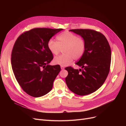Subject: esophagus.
I'll use <instances>...</instances> for the list:
<instances>
[{"instance_id":"esophagus-1","label":"esophagus","mask_w":126,"mask_h":126,"mask_svg":"<svg viewBox=\"0 0 126 126\" xmlns=\"http://www.w3.org/2000/svg\"><path fill=\"white\" fill-rule=\"evenodd\" d=\"M61 69L62 70H63V69H64V67L63 66H61Z\"/></svg>"}]
</instances>
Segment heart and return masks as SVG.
<instances>
[{
    "label": "heart",
    "mask_w": 126,
    "mask_h": 126,
    "mask_svg": "<svg viewBox=\"0 0 126 126\" xmlns=\"http://www.w3.org/2000/svg\"><path fill=\"white\" fill-rule=\"evenodd\" d=\"M58 42L50 39L47 42V47L54 55H57L63 48L64 54L56 57L54 59L55 64L67 66L75 60L80 59L85 50L86 44L84 40L69 32H64L57 37Z\"/></svg>",
    "instance_id": "heart-1"
}]
</instances>
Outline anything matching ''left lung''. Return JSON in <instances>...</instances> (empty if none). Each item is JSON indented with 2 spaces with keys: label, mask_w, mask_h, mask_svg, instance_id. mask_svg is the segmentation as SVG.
I'll return each mask as SVG.
<instances>
[{
  "label": "left lung",
  "mask_w": 126,
  "mask_h": 126,
  "mask_svg": "<svg viewBox=\"0 0 126 126\" xmlns=\"http://www.w3.org/2000/svg\"><path fill=\"white\" fill-rule=\"evenodd\" d=\"M81 36L86 44L82 57L76 64L79 70L71 67L65 78L68 88L79 95H88L96 91L105 82L110 70L111 51L107 39L102 33L89 29L70 30Z\"/></svg>",
  "instance_id": "1"
}]
</instances>
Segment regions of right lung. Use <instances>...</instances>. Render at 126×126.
<instances>
[{
    "label": "right lung",
    "mask_w": 126,
    "mask_h": 126,
    "mask_svg": "<svg viewBox=\"0 0 126 126\" xmlns=\"http://www.w3.org/2000/svg\"><path fill=\"white\" fill-rule=\"evenodd\" d=\"M62 30L33 29L23 32L14 44L11 55L12 69L21 87L32 96L38 97L48 93L61 70L59 65H49L53 56L47 42Z\"/></svg>",
    "instance_id": "1"
}]
</instances>
